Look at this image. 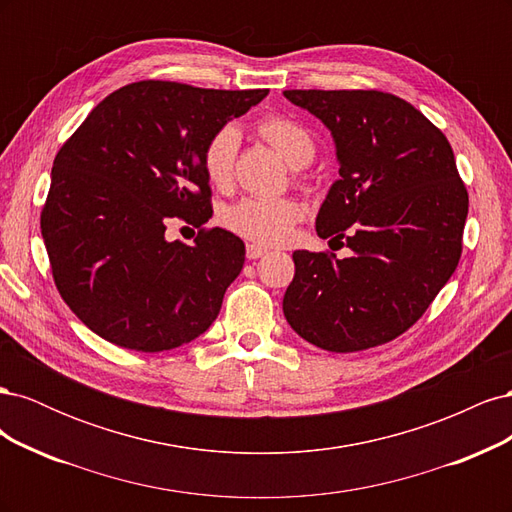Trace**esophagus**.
Segmentation results:
<instances>
[{
  "label": "esophagus",
  "instance_id": "34e87169",
  "mask_svg": "<svg viewBox=\"0 0 512 512\" xmlns=\"http://www.w3.org/2000/svg\"><path fill=\"white\" fill-rule=\"evenodd\" d=\"M245 254H247V258H250V260H256L260 256L269 254V250H267V247H262V245H256V243H247Z\"/></svg>",
  "mask_w": 512,
  "mask_h": 512
}]
</instances>
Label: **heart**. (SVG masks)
<instances>
[{
  "mask_svg": "<svg viewBox=\"0 0 512 512\" xmlns=\"http://www.w3.org/2000/svg\"><path fill=\"white\" fill-rule=\"evenodd\" d=\"M258 134L292 166H307L316 156L314 136L305 126L284 115H269L258 121ZM241 134L224 123L203 145L200 164L205 177L224 188L232 179ZM303 218V207L294 198H243L224 213V224L237 235L256 243H282L292 226Z\"/></svg>",
  "mask_w": 512,
  "mask_h": 512,
  "instance_id": "1",
  "label": "heart"
}]
</instances>
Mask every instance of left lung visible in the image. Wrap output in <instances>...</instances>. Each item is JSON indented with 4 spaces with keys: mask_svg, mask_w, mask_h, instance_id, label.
I'll list each match as a JSON object with an SVG mask.
<instances>
[{
    "mask_svg": "<svg viewBox=\"0 0 512 512\" xmlns=\"http://www.w3.org/2000/svg\"><path fill=\"white\" fill-rule=\"evenodd\" d=\"M333 134L339 179L318 237L350 258L297 250L284 316L309 344L359 352L406 333L459 265L468 190L451 143L416 108L376 89H288Z\"/></svg>",
    "mask_w": 512,
    "mask_h": 512,
    "instance_id": "8db88e82",
    "label": "left lung"
}]
</instances>
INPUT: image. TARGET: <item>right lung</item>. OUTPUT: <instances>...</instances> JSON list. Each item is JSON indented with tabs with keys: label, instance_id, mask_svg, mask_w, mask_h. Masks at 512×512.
I'll return each instance as SVG.
<instances>
[{
	"label": "right lung",
	"instance_id": "right-lung-1",
	"mask_svg": "<svg viewBox=\"0 0 512 512\" xmlns=\"http://www.w3.org/2000/svg\"><path fill=\"white\" fill-rule=\"evenodd\" d=\"M267 94L130 83L57 151L42 239L61 299L106 342L162 352L218 318L245 245L224 228H205L213 209L200 153L215 130ZM173 219L199 228L192 246L165 241Z\"/></svg>",
	"mask_w": 512,
	"mask_h": 512
}]
</instances>
